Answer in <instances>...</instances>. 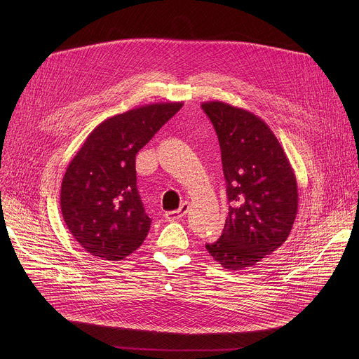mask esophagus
Listing matches in <instances>:
<instances>
[{
  "mask_svg": "<svg viewBox=\"0 0 359 359\" xmlns=\"http://www.w3.org/2000/svg\"><path fill=\"white\" fill-rule=\"evenodd\" d=\"M189 212V201H183L182 204H180V208L177 209V210H170V212H166V215H165V219L168 220V222H175V220H179V219H182L186 213Z\"/></svg>",
  "mask_w": 359,
  "mask_h": 359,
  "instance_id": "34e87169",
  "label": "esophagus"
}]
</instances>
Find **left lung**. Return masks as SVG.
<instances>
[{
  "mask_svg": "<svg viewBox=\"0 0 359 359\" xmlns=\"http://www.w3.org/2000/svg\"><path fill=\"white\" fill-rule=\"evenodd\" d=\"M201 108L219 137L230 203L220 238L206 248L224 269L238 271L287 240L298 210L297 179L263 119L220 100L203 102Z\"/></svg>",
  "mask_w": 359,
  "mask_h": 359,
  "instance_id": "left-lung-1",
  "label": "left lung"
}]
</instances>
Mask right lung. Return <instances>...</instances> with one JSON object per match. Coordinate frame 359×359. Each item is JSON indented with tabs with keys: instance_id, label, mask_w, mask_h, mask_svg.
<instances>
[{
	"instance_id": "right-lung-1",
	"label": "right lung",
	"mask_w": 359,
	"mask_h": 359,
	"mask_svg": "<svg viewBox=\"0 0 359 359\" xmlns=\"http://www.w3.org/2000/svg\"><path fill=\"white\" fill-rule=\"evenodd\" d=\"M183 107L150 104L99 123L67 168L61 212L74 238L92 255L119 262L150 229L136 187L137 151Z\"/></svg>"
}]
</instances>
